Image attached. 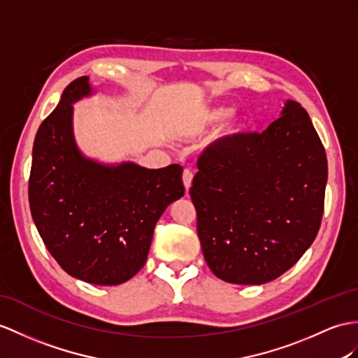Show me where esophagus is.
I'll return each mask as SVG.
<instances>
[{
  "mask_svg": "<svg viewBox=\"0 0 358 358\" xmlns=\"http://www.w3.org/2000/svg\"><path fill=\"white\" fill-rule=\"evenodd\" d=\"M193 176H194V174H193V171H191L189 169H185L184 173H182V180H184V185H185L187 191L191 187V182H193Z\"/></svg>",
  "mask_w": 358,
  "mask_h": 358,
  "instance_id": "1",
  "label": "esophagus"
}]
</instances>
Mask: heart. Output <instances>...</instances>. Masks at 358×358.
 <instances>
[{"mask_svg":"<svg viewBox=\"0 0 358 358\" xmlns=\"http://www.w3.org/2000/svg\"><path fill=\"white\" fill-rule=\"evenodd\" d=\"M224 113V109L223 108H214V109H208V110H203L202 115L199 117V124L200 126H205V124H211L214 123V121L219 120L222 115ZM241 127V123L240 120L235 117V115H231L228 118V121L222 126L220 132L224 138H228L231 135H234L235 132H238Z\"/></svg>","mask_w":358,"mask_h":358,"instance_id":"1","label":"heart"}]
</instances>
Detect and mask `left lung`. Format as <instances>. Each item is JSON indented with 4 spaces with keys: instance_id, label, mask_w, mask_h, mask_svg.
Listing matches in <instances>:
<instances>
[{
    "instance_id": "1",
    "label": "left lung",
    "mask_w": 358,
    "mask_h": 358,
    "mask_svg": "<svg viewBox=\"0 0 358 358\" xmlns=\"http://www.w3.org/2000/svg\"><path fill=\"white\" fill-rule=\"evenodd\" d=\"M263 132L222 138L200 155L189 196L208 267L232 284H264L298 263L324 214L327 153L299 103Z\"/></svg>"
}]
</instances>
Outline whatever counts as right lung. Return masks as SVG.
I'll return each instance as SVG.
<instances>
[{"mask_svg":"<svg viewBox=\"0 0 358 358\" xmlns=\"http://www.w3.org/2000/svg\"><path fill=\"white\" fill-rule=\"evenodd\" d=\"M91 94L88 77L69 83L33 143L29 202L48 252L68 275L117 285L139 272L162 213L185 193L182 167L85 158L73 134V103Z\"/></svg>","mask_w":358,"mask_h":358,"instance_id":"1","label":"right lung"}]
</instances>
